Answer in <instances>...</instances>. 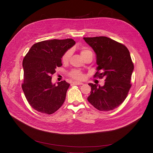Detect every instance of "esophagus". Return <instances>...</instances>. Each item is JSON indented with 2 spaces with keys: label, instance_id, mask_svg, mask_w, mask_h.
<instances>
[{
  "label": "esophagus",
  "instance_id": "obj_1",
  "mask_svg": "<svg viewBox=\"0 0 153 153\" xmlns=\"http://www.w3.org/2000/svg\"><path fill=\"white\" fill-rule=\"evenodd\" d=\"M72 85H83V83L79 82H72Z\"/></svg>",
  "mask_w": 153,
  "mask_h": 153
}]
</instances>
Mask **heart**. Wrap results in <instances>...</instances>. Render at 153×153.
<instances>
[{
	"label": "heart",
	"mask_w": 153,
	"mask_h": 153,
	"mask_svg": "<svg viewBox=\"0 0 153 153\" xmlns=\"http://www.w3.org/2000/svg\"><path fill=\"white\" fill-rule=\"evenodd\" d=\"M80 53H81V55L82 57H84L85 55L92 53V52L88 48H82L81 49V51H80ZM71 54V51L70 50H68L65 53H64L62 57V61L63 63H66L69 61L70 56ZM69 76L75 80H77V81H81V80H82L84 79V75L82 74V72L81 71H80L79 70L77 69H73L71 71L69 72Z\"/></svg>",
	"instance_id": "heart-1"
}]
</instances>
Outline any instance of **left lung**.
Wrapping results in <instances>:
<instances>
[{"instance_id": "1", "label": "left lung", "mask_w": 153, "mask_h": 153, "mask_svg": "<svg viewBox=\"0 0 153 153\" xmlns=\"http://www.w3.org/2000/svg\"><path fill=\"white\" fill-rule=\"evenodd\" d=\"M97 56V72L94 77H105L103 86L89 84L91 95L87 100L96 109L110 111L117 108L126 98L131 87L134 65L128 48L106 36L84 37Z\"/></svg>"}]
</instances>
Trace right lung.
<instances>
[{
  "instance_id": "obj_1",
  "label": "right lung",
  "mask_w": 153,
  "mask_h": 153,
  "mask_svg": "<svg viewBox=\"0 0 153 153\" xmlns=\"http://www.w3.org/2000/svg\"><path fill=\"white\" fill-rule=\"evenodd\" d=\"M75 43L71 38L45 40L34 44L24 57L22 89L30 106L40 113L52 114L64 102L70 84L65 81L53 84L52 75Z\"/></svg>"
}]
</instances>
